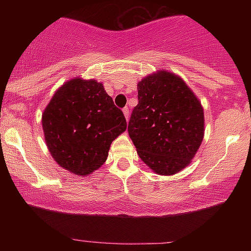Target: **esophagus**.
Returning <instances> with one entry per match:
<instances>
[{
  "instance_id": "obj_1",
  "label": "esophagus",
  "mask_w": 251,
  "mask_h": 251,
  "mask_svg": "<svg viewBox=\"0 0 251 251\" xmlns=\"http://www.w3.org/2000/svg\"><path fill=\"white\" fill-rule=\"evenodd\" d=\"M123 113H124V116H125V119L127 120L128 122V118H129V109L127 108V107H125L123 109Z\"/></svg>"
}]
</instances>
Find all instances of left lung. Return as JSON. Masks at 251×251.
<instances>
[{
    "label": "left lung",
    "instance_id": "1",
    "mask_svg": "<svg viewBox=\"0 0 251 251\" xmlns=\"http://www.w3.org/2000/svg\"><path fill=\"white\" fill-rule=\"evenodd\" d=\"M128 135L154 174L172 176L190 165L204 138V109L177 74L157 71L138 82Z\"/></svg>",
    "mask_w": 251,
    "mask_h": 251
}]
</instances>
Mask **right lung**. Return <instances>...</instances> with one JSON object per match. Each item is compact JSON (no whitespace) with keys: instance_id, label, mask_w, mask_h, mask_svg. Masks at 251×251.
Masks as SVG:
<instances>
[{"instance_id":"right-lung-1","label":"right lung","mask_w":251,"mask_h":251,"mask_svg":"<svg viewBox=\"0 0 251 251\" xmlns=\"http://www.w3.org/2000/svg\"><path fill=\"white\" fill-rule=\"evenodd\" d=\"M126 127L123 112L114 106L102 83L94 79L66 81L42 113L43 134L51 157L80 177L106 162L112 142Z\"/></svg>"}]
</instances>
